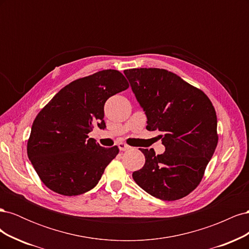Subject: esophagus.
Masks as SVG:
<instances>
[{
	"label": "esophagus",
	"mask_w": 249,
	"mask_h": 249,
	"mask_svg": "<svg viewBox=\"0 0 249 249\" xmlns=\"http://www.w3.org/2000/svg\"><path fill=\"white\" fill-rule=\"evenodd\" d=\"M118 148H119L120 150H123V152H124V150H129V149L131 148V146L125 144L124 142H119V143H118Z\"/></svg>",
	"instance_id": "34e87169"
}]
</instances>
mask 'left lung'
Segmentation results:
<instances>
[{
    "mask_svg": "<svg viewBox=\"0 0 249 249\" xmlns=\"http://www.w3.org/2000/svg\"><path fill=\"white\" fill-rule=\"evenodd\" d=\"M165 152L140 148L144 166L133 172L143 190L162 200L179 199L200 183L217 146V117L209 97L178 74L160 69L124 71Z\"/></svg>",
    "mask_w": 249,
    "mask_h": 249,
    "instance_id": "8db88e82",
    "label": "left lung"
}]
</instances>
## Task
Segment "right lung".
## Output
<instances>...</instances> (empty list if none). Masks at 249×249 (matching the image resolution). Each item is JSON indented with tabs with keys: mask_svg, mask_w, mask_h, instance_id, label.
Listing matches in <instances>:
<instances>
[{
	"mask_svg": "<svg viewBox=\"0 0 249 249\" xmlns=\"http://www.w3.org/2000/svg\"><path fill=\"white\" fill-rule=\"evenodd\" d=\"M129 84L122 72L106 70L70 83L36 116L28 141V157L49 189L72 196L99 183L118 154L103 147L88 134L106 129L104 106Z\"/></svg>",
	"mask_w": 249,
	"mask_h": 249,
	"instance_id": "1",
	"label": "right lung"
}]
</instances>
